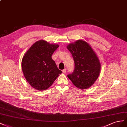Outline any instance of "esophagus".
I'll list each match as a JSON object with an SVG mask.
<instances>
[{
  "label": "esophagus",
  "instance_id": "esophagus-1",
  "mask_svg": "<svg viewBox=\"0 0 127 127\" xmlns=\"http://www.w3.org/2000/svg\"><path fill=\"white\" fill-rule=\"evenodd\" d=\"M62 72H63L64 73H65L66 72V68H65V69L63 70H62Z\"/></svg>",
  "mask_w": 127,
  "mask_h": 127
}]
</instances>
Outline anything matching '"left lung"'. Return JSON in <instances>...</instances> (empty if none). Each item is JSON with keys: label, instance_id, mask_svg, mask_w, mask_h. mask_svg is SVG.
Wrapping results in <instances>:
<instances>
[{"label": "left lung", "instance_id": "8db88e82", "mask_svg": "<svg viewBox=\"0 0 127 127\" xmlns=\"http://www.w3.org/2000/svg\"><path fill=\"white\" fill-rule=\"evenodd\" d=\"M74 61V69L67 77L80 89L92 86L100 73V64L96 54L87 42L77 40L67 46Z\"/></svg>", "mask_w": 127, "mask_h": 127}]
</instances>
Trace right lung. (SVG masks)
Wrapping results in <instances>:
<instances>
[{"label":"right lung","mask_w":127,"mask_h":127,"mask_svg":"<svg viewBox=\"0 0 127 127\" xmlns=\"http://www.w3.org/2000/svg\"><path fill=\"white\" fill-rule=\"evenodd\" d=\"M45 40L35 42L24 54L22 68L27 81L38 90H45L51 86L62 71L57 68L52 59L59 47Z\"/></svg>","instance_id":"right-lung-1"}]
</instances>
